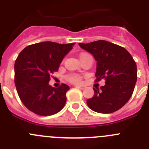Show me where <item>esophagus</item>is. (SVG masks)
Instances as JSON below:
<instances>
[{"label":"esophagus","instance_id":"1","mask_svg":"<svg viewBox=\"0 0 149 149\" xmlns=\"http://www.w3.org/2000/svg\"><path fill=\"white\" fill-rule=\"evenodd\" d=\"M76 88H78L80 89H84V86H76Z\"/></svg>","mask_w":149,"mask_h":149}]
</instances>
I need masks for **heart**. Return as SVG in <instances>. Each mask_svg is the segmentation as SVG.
I'll return each mask as SVG.
<instances>
[{"instance_id": "heart-1", "label": "heart", "mask_w": 149, "mask_h": 149, "mask_svg": "<svg viewBox=\"0 0 149 149\" xmlns=\"http://www.w3.org/2000/svg\"><path fill=\"white\" fill-rule=\"evenodd\" d=\"M68 81L69 82L72 83V84H81L82 80H81V77L79 75H77V74H73V75H69L68 77Z\"/></svg>"}]
</instances>
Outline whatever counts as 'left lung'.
I'll return each instance as SVG.
<instances>
[{"label":"left lung","mask_w":149,"mask_h":149,"mask_svg":"<svg viewBox=\"0 0 149 149\" xmlns=\"http://www.w3.org/2000/svg\"><path fill=\"white\" fill-rule=\"evenodd\" d=\"M79 45L97 61L95 81L105 80L104 86L93 88L94 96L86 101L88 107L100 113H111L122 108L131 98L137 80L132 56L123 47L105 40Z\"/></svg>","instance_id":"left-lung-1"}]
</instances>
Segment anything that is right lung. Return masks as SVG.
<instances>
[{
  "instance_id": "right-lung-1",
  "label": "right lung",
  "mask_w": 149,
  "mask_h": 149,
  "mask_svg": "<svg viewBox=\"0 0 149 149\" xmlns=\"http://www.w3.org/2000/svg\"><path fill=\"white\" fill-rule=\"evenodd\" d=\"M74 43L42 42L30 45L21 51L15 62V84L24 105L39 116L58 113L66 102L69 86L49 85L51 74L58 71L64 56Z\"/></svg>"
}]
</instances>
